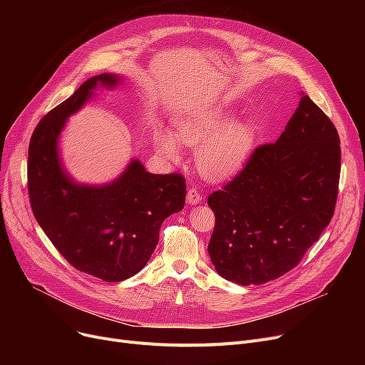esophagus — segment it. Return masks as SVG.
<instances>
[{
  "instance_id": "34e87169",
  "label": "esophagus",
  "mask_w": 365,
  "mask_h": 365,
  "mask_svg": "<svg viewBox=\"0 0 365 365\" xmlns=\"http://www.w3.org/2000/svg\"><path fill=\"white\" fill-rule=\"evenodd\" d=\"M201 200H202V197H201V194L198 192V189H195V187H190V189L187 190V195H186V201H187V204L194 205V204L201 202Z\"/></svg>"
}]
</instances>
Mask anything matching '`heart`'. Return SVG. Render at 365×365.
Listing matches in <instances>:
<instances>
[{"label":"heart","mask_w":365,"mask_h":365,"mask_svg":"<svg viewBox=\"0 0 365 365\" xmlns=\"http://www.w3.org/2000/svg\"><path fill=\"white\" fill-rule=\"evenodd\" d=\"M231 121V112L220 108L187 113L178 121V139L198 149V167L210 179L223 180L237 175L253 150L252 124ZM157 142L165 157L171 160L179 157V143L171 131H160Z\"/></svg>","instance_id":"b5f03b06"}]
</instances>
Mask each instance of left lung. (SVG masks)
<instances>
[{"label":"left lung","instance_id":"8db88e82","mask_svg":"<svg viewBox=\"0 0 365 365\" xmlns=\"http://www.w3.org/2000/svg\"><path fill=\"white\" fill-rule=\"evenodd\" d=\"M340 139L308 94L275 143L256 148L208 197L216 225L208 255L220 277L259 285L292 271L329 226L337 201Z\"/></svg>","mask_w":365,"mask_h":365}]
</instances>
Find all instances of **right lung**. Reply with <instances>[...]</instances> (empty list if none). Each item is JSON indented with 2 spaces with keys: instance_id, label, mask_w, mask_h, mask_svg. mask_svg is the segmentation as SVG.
<instances>
[{
  "instance_id": "right-lung-1",
  "label": "right lung",
  "mask_w": 365,
  "mask_h": 365,
  "mask_svg": "<svg viewBox=\"0 0 365 365\" xmlns=\"http://www.w3.org/2000/svg\"><path fill=\"white\" fill-rule=\"evenodd\" d=\"M120 76L101 73L83 83L35 127L28 150V194L32 213L53 245L73 267L106 282L136 275L150 259L163 222L185 205L179 173L152 175L133 160L103 186L75 183L62 167L57 139L72 113L102 84Z\"/></svg>"
}]
</instances>
